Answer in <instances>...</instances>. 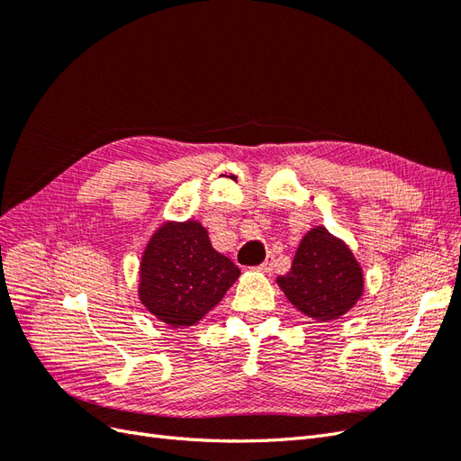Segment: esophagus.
Instances as JSON below:
<instances>
[{"label":"esophagus","mask_w":461,"mask_h":461,"mask_svg":"<svg viewBox=\"0 0 461 461\" xmlns=\"http://www.w3.org/2000/svg\"><path fill=\"white\" fill-rule=\"evenodd\" d=\"M273 267H275V254H267V258H265V261L259 265L258 271L269 275L273 271Z\"/></svg>","instance_id":"esophagus-1"}]
</instances>
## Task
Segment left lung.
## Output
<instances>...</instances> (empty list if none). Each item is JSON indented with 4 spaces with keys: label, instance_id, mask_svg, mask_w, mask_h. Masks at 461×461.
I'll return each instance as SVG.
<instances>
[{
    "label": "left lung",
    "instance_id": "8db88e82",
    "mask_svg": "<svg viewBox=\"0 0 461 461\" xmlns=\"http://www.w3.org/2000/svg\"><path fill=\"white\" fill-rule=\"evenodd\" d=\"M288 302L321 323L340 319L364 296V269L350 246L315 227L303 236L292 267L276 276Z\"/></svg>",
    "mask_w": 461,
    "mask_h": 461
}]
</instances>
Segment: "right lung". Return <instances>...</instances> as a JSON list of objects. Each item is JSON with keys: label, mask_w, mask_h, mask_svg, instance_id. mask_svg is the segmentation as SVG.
Here are the masks:
<instances>
[{"label": "right lung", "mask_w": 461, "mask_h": 461, "mask_svg": "<svg viewBox=\"0 0 461 461\" xmlns=\"http://www.w3.org/2000/svg\"><path fill=\"white\" fill-rule=\"evenodd\" d=\"M240 269L219 254L198 221H167L140 259L138 298L171 329L196 325L227 294Z\"/></svg>", "instance_id": "obj_1"}]
</instances>
